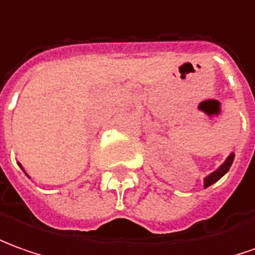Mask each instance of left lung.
I'll list each match as a JSON object with an SVG mask.
<instances>
[{"instance_id": "obj_1", "label": "left lung", "mask_w": 255, "mask_h": 255, "mask_svg": "<svg viewBox=\"0 0 255 255\" xmlns=\"http://www.w3.org/2000/svg\"><path fill=\"white\" fill-rule=\"evenodd\" d=\"M233 159H235V153H230L229 156H228V159L225 160V163H223L218 170H215L214 173H211L209 176L205 177V180H204V186H205V188L209 186H212L214 183H216L219 178L222 177V176H225V174L229 171L230 166H232V163H233Z\"/></svg>"}]
</instances>
